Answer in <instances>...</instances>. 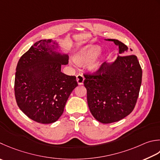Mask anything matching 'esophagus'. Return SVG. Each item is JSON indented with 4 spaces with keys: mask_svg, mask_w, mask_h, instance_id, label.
<instances>
[{
    "mask_svg": "<svg viewBox=\"0 0 160 160\" xmlns=\"http://www.w3.org/2000/svg\"><path fill=\"white\" fill-rule=\"evenodd\" d=\"M76 80H77L78 84H79V85H82V84H83V82H84V78L82 75L79 74L76 76Z\"/></svg>",
    "mask_w": 160,
    "mask_h": 160,
    "instance_id": "esophagus-1",
    "label": "esophagus"
}]
</instances>
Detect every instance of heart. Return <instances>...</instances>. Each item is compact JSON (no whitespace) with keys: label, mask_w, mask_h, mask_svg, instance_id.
Returning <instances> with one entry per match:
<instances>
[{"label":"heart","mask_w":160,"mask_h":160,"mask_svg":"<svg viewBox=\"0 0 160 160\" xmlns=\"http://www.w3.org/2000/svg\"><path fill=\"white\" fill-rule=\"evenodd\" d=\"M101 51L100 46L96 45H89L84 47L78 51L74 56V59L77 64H82L93 59ZM101 65L100 60L93 61L89 65V68L93 71H97Z\"/></svg>","instance_id":"heart-1"}]
</instances>
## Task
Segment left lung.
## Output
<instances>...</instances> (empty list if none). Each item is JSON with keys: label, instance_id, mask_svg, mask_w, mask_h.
I'll return each instance as SVG.
<instances>
[{"label": "left lung", "instance_id": "left-lung-1", "mask_svg": "<svg viewBox=\"0 0 160 160\" xmlns=\"http://www.w3.org/2000/svg\"><path fill=\"white\" fill-rule=\"evenodd\" d=\"M105 40L118 46L117 58L112 63L104 62L95 73L84 75V85L93 117L102 123H111L132 112L142 84V70L137 56L121 55L129 51L123 43Z\"/></svg>", "mask_w": 160, "mask_h": 160}]
</instances>
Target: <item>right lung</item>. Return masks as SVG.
Returning a JSON list of instances; mask_svg holds the SVG:
<instances>
[{
  "instance_id": "obj_1",
  "label": "right lung",
  "mask_w": 160,
  "mask_h": 160,
  "mask_svg": "<svg viewBox=\"0 0 160 160\" xmlns=\"http://www.w3.org/2000/svg\"><path fill=\"white\" fill-rule=\"evenodd\" d=\"M58 48L56 41H38L21 56L16 68L17 103L28 117L37 123L58 121L78 86L76 76L61 72V66L68 64V57L58 52Z\"/></svg>"
}]
</instances>
